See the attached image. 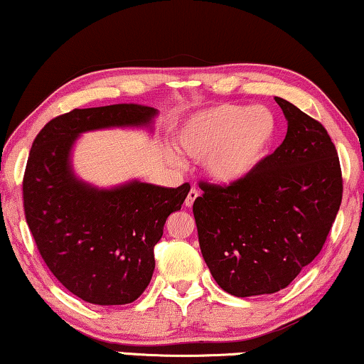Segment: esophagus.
<instances>
[{
	"instance_id": "obj_1",
	"label": "esophagus",
	"mask_w": 364,
	"mask_h": 364,
	"mask_svg": "<svg viewBox=\"0 0 364 364\" xmlns=\"http://www.w3.org/2000/svg\"><path fill=\"white\" fill-rule=\"evenodd\" d=\"M200 197V192L197 191V188H191V192H188L187 198H186V207L191 208L192 205L195 203V200H197Z\"/></svg>"
}]
</instances>
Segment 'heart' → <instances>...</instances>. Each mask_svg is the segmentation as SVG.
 Returning a JSON list of instances; mask_svg holds the SVG:
<instances>
[{
	"instance_id": "1",
	"label": "heart",
	"mask_w": 364,
	"mask_h": 364,
	"mask_svg": "<svg viewBox=\"0 0 364 364\" xmlns=\"http://www.w3.org/2000/svg\"><path fill=\"white\" fill-rule=\"evenodd\" d=\"M277 134V118L269 108L223 103L183 121L176 146L188 159L203 161L205 173L215 183L233 186L261 169Z\"/></svg>"
}]
</instances>
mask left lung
Listing matches in <instances>:
<instances>
[{
  "label": "left lung",
  "instance_id": "1",
  "mask_svg": "<svg viewBox=\"0 0 364 364\" xmlns=\"http://www.w3.org/2000/svg\"><path fill=\"white\" fill-rule=\"evenodd\" d=\"M287 134L261 169L233 186L200 182L193 203L210 272L236 297L287 287L322 251L341 203L338 154L318 121L274 98Z\"/></svg>",
  "mask_w": 364,
  "mask_h": 364
}]
</instances>
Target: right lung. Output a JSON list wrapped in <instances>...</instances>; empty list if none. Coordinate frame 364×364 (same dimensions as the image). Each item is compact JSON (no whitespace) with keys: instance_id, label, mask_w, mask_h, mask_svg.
I'll list each match as a JSON object with an SVG mask.
<instances>
[{"instance_id":"1","label":"right lung","mask_w":364,"mask_h":364,"mask_svg":"<svg viewBox=\"0 0 364 364\" xmlns=\"http://www.w3.org/2000/svg\"><path fill=\"white\" fill-rule=\"evenodd\" d=\"M157 109L134 103L72 109L36 136L23 181L24 213L42 259L73 296L95 305L138 299L154 272V246L191 186L131 181L98 188L72 167L78 136L105 128H151Z\"/></svg>"}]
</instances>
